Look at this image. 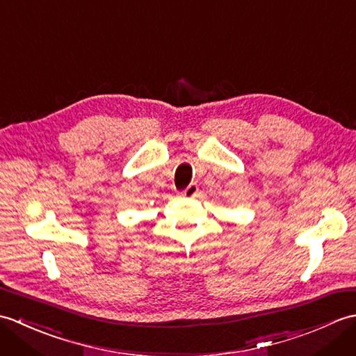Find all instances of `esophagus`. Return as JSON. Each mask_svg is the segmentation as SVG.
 I'll use <instances>...</instances> for the list:
<instances>
[{
    "label": "esophagus",
    "mask_w": 356,
    "mask_h": 356,
    "mask_svg": "<svg viewBox=\"0 0 356 356\" xmlns=\"http://www.w3.org/2000/svg\"><path fill=\"white\" fill-rule=\"evenodd\" d=\"M197 194H199V186L195 185V184H191V185L188 186L186 190L182 193V195H184V197H186V199L197 197Z\"/></svg>",
    "instance_id": "obj_1"
}]
</instances>
